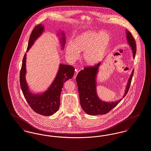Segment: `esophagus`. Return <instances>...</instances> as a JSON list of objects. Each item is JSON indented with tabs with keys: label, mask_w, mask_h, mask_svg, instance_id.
<instances>
[{
	"label": "esophagus",
	"mask_w": 151,
	"mask_h": 151,
	"mask_svg": "<svg viewBox=\"0 0 151 151\" xmlns=\"http://www.w3.org/2000/svg\"><path fill=\"white\" fill-rule=\"evenodd\" d=\"M78 70H75V73H74V76H73V78H76V76H77V75H78Z\"/></svg>",
	"instance_id": "1"
}]
</instances>
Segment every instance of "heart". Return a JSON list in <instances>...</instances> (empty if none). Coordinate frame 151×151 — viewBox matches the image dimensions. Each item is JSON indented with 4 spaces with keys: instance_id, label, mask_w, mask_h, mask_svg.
I'll list each match as a JSON object with an SVG mask.
<instances>
[{
    "instance_id": "heart-1",
    "label": "heart",
    "mask_w": 151,
    "mask_h": 151,
    "mask_svg": "<svg viewBox=\"0 0 151 151\" xmlns=\"http://www.w3.org/2000/svg\"><path fill=\"white\" fill-rule=\"evenodd\" d=\"M111 36L106 31H87L77 36L73 44L67 45L66 54L71 60H76L79 53L84 52L83 59L88 65H94L102 60L111 42Z\"/></svg>"
}]
</instances>
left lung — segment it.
<instances>
[{
	"instance_id": "1",
	"label": "left lung",
	"mask_w": 151,
	"mask_h": 151,
	"mask_svg": "<svg viewBox=\"0 0 151 151\" xmlns=\"http://www.w3.org/2000/svg\"><path fill=\"white\" fill-rule=\"evenodd\" d=\"M127 37L128 43L133 50L134 58L137 51L135 40L132 34L127 31ZM101 62L94 66L85 67L80 71L76 76V83L78 86V93L81 106L85 112L90 115H104L115 107L122 99L113 102H103L97 96L96 92V80L98 68ZM134 70L128 80L126 91L122 98L127 95L130 86Z\"/></svg>"
}]
</instances>
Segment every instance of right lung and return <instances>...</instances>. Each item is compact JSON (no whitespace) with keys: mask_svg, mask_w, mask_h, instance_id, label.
<instances>
[{"mask_svg":"<svg viewBox=\"0 0 151 151\" xmlns=\"http://www.w3.org/2000/svg\"><path fill=\"white\" fill-rule=\"evenodd\" d=\"M44 26L42 24L36 26L32 30L29 41L27 51L30 48L36 39L42 34ZM62 40V47L65 44V38ZM25 53L22 60V64L19 73V81L21 88L26 101L31 108L36 113L43 116H50L56 112L60 106V96L64 83L73 78L75 68L67 65L60 64L57 75L48 89L42 94H34L31 93L25 80L26 58Z\"/></svg>","mask_w":151,"mask_h":151,"instance_id":"right-lung-1","label":"right lung"}]
</instances>
